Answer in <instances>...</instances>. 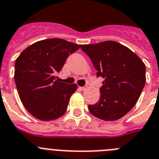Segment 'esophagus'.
Segmentation results:
<instances>
[{
    "instance_id": "obj_1",
    "label": "esophagus",
    "mask_w": 159,
    "mask_h": 159,
    "mask_svg": "<svg viewBox=\"0 0 159 159\" xmlns=\"http://www.w3.org/2000/svg\"><path fill=\"white\" fill-rule=\"evenodd\" d=\"M80 88V89H81V90H85V89H86V87H85V86H81V87H79Z\"/></svg>"
}]
</instances>
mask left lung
Segmentation results:
<instances>
[{
	"label": "left lung",
	"mask_w": 159,
	"mask_h": 159,
	"mask_svg": "<svg viewBox=\"0 0 159 159\" xmlns=\"http://www.w3.org/2000/svg\"><path fill=\"white\" fill-rule=\"evenodd\" d=\"M104 79L100 99L89 105V112L104 121L120 119L137 103L146 83V66L125 45L114 41L80 45Z\"/></svg>",
	"instance_id": "1"
}]
</instances>
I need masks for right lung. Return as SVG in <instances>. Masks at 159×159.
Returning <instances> with one entry per match:
<instances>
[{
	"instance_id": "add662e5",
	"label": "right lung",
	"mask_w": 159,
	"mask_h": 159,
	"mask_svg": "<svg viewBox=\"0 0 159 159\" xmlns=\"http://www.w3.org/2000/svg\"><path fill=\"white\" fill-rule=\"evenodd\" d=\"M80 45L60 38L32 44L16 59L14 80L25 108L41 121H52L64 115L70 97L78 85L57 81L66 59Z\"/></svg>"
}]
</instances>
